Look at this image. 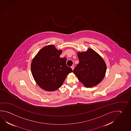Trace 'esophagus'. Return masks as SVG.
Instances as JSON below:
<instances>
[{"label":"esophagus","instance_id":"1","mask_svg":"<svg viewBox=\"0 0 131 131\" xmlns=\"http://www.w3.org/2000/svg\"><path fill=\"white\" fill-rule=\"evenodd\" d=\"M71 68H72V70H73V69H74V66H72L71 67Z\"/></svg>","mask_w":131,"mask_h":131}]
</instances>
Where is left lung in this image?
I'll return each mask as SVG.
<instances>
[{
	"instance_id": "1",
	"label": "left lung",
	"mask_w": 131,
	"mask_h": 131,
	"mask_svg": "<svg viewBox=\"0 0 131 131\" xmlns=\"http://www.w3.org/2000/svg\"><path fill=\"white\" fill-rule=\"evenodd\" d=\"M78 56L80 62L73 72L86 88L97 85L106 73V66L103 59L91 49L84 52H79Z\"/></svg>"
}]
</instances>
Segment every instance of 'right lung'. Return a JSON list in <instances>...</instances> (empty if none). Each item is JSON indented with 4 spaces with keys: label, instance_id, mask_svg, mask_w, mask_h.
<instances>
[{
    "label": "right lung",
    "instance_id": "add662e5",
    "mask_svg": "<svg viewBox=\"0 0 131 131\" xmlns=\"http://www.w3.org/2000/svg\"><path fill=\"white\" fill-rule=\"evenodd\" d=\"M62 51L53 45L42 48L33 59L31 70L35 81L46 91L59 89L72 70L67 66L66 58H60Z\"/></svg>",
    "mask_w": 131,
    "mask_h": 131
}]
</instances>
